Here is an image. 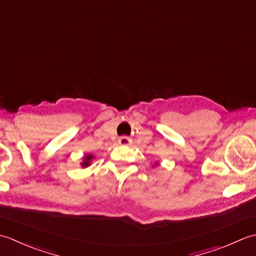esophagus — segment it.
<instances>
[{"mask_svg": "<svg viewBox=\"0 0 256 256\" xmlns=\"http://www.w3.org/2000/svg\"><path fill=\"white\" fill-rule=\"evenodd\" d=\"M118 144L120 145H130V144H132V140L128 136H122L118 138Z\"/></svg>", "mask_w": 256, "mask_h": 256, "instance_id": "1", "label": "esophagus"}]
</instances>
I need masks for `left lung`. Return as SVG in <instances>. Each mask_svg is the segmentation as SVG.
<instances>
[{"label":"left lung","instance_id":"8db88e82","mask_svg":"<svg viewBox=\"0 0 256 256\" xmlns=\"http://www.w3.org/2000/svg\"><path fill=\"white\" fill-rule=\"evenodd\" d=\"M155 165H156V164H155Z\"/></svg>","mask_w":256,"mask_h":256}]
</instances>
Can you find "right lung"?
<instances>
[{
	"label": "right lung",
	"mask_w": 256,
	"mask_h": 256,
	"mask_svg": "<svg viewBox=\"0 0 256 256\" xmlns=\"http://www.w3.org/2000/svg\"><path fill=\"white\" fill-rule=\"evenodd\" d=\"M92 158H94V155H91V154H88V155L84 157V162H81L80 165L82 166V167H88V166L90 165V162H91Z\"/></svg>",
	"instance_id": "right-lung-1"
}]
</instances>
